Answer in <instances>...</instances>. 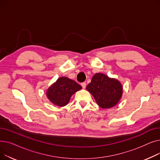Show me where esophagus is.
<instances>
[{
  "label": "esophagus",
  "instance_id": "34e87169",
  "mask_svg": "<svg viewBox=\"0 0 160 160\" xmlns=\"http://www.w3.org/2000/svg\"><path fill=\"white\" fill-rule=\"evenodd\" d=\"M81 86H82V87L84 89V88H86V82H82V83H81Z\"/></svg>",
  "mask_w": 160,
  "mask_h": 160
}]
</instances>
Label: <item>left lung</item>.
<instances>
[{
  "label": "left lung",
  "instance_id": "obj_1",
  "mask_svg": "<svg viewBox=\"0 0 160 160\" xmlns=\"http://www.w3.org/2000/svg\"><path fill=\"white\" fill-rule=\"evenodd\" d=\"M86 89L93 95L98 105L102 108L115 106L122 94L121 83L102 73L95 74Z\"/></svg>",
  "mask_w": 160,
  "mask_h": 160
}]
</instances>
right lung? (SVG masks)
I'll list each match as a JSON object with an SVG mask.
<instances>
[{"label":"right lung","instance_id":"right-lung-1","mask_svg":"<svg viewBox=\"0 0 160 160\" xmlns=\"http://www.w3.org/2000/svg\"><path fill=\"white\" fill-rule=\"evenodd\" d=\"M82 89L77 82L67 77H61L47 91L48 98L55 105L64 106L68 104L71 96Z\"/></svg>","mask_w":160,"mask_h":160}]
</instances>
